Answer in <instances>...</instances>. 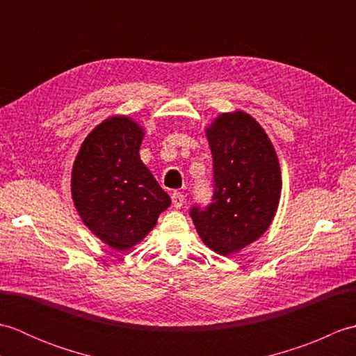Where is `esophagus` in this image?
I'll return each mask as SVG.
<instances>
[{
    "label": "esophagus",
    "instance_id": "34e87169",
    "mask_svg": "<svg viewBox=\"0 0 356 356\" xmlns=\"http://www.w3.org/2000/svg\"><path fill=\"white\" fill-rule=\"evenodd\" d=\"M171 202H172L174 208H182L184 203H185V195H184L182 193L174 191V193L171 194Z\"/></svg>",
    "mask_w": 356,
    "mask_h": 356
}]
</instances>
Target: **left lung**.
<instances>
[{"label": "left lung", "mask_w": 356, "mask_h": 356, "mask_svg": "<svg viewBox=\"0 0 356 356\" xmlns=\"http://www.w3.org/2000/svg\"><path fill=\"white\" fill-rule=\"evenodd\" d=\"M207 136L214 193L208 207L194 205L190 216L203 243L231 255L269 228L282 193V171L268 134L243 111L223 113Z\"/></svg>", "instance_id": "8db88e82"}]
</instances>
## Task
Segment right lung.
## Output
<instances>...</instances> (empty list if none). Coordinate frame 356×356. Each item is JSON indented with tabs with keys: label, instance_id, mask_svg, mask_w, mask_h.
<instances>
[{
	"label": "right lung",
	"instance_id": "right-lung-1",
	"mask_svg": "<svg viewBox=\"0 0 356 356\" xmlns=\"http://www.w3.org/2000/svg\"><path fill=\"white\" fill-rule=\"evenodd\" d=\"M143 130L125 116L104 120L81 145L72 195L82 222L118 251L134 246L171 205L170 195L142 163Z\"/></svg>",
	"mask_w": 356,
	"mask_h": 356
}]
</instances>
